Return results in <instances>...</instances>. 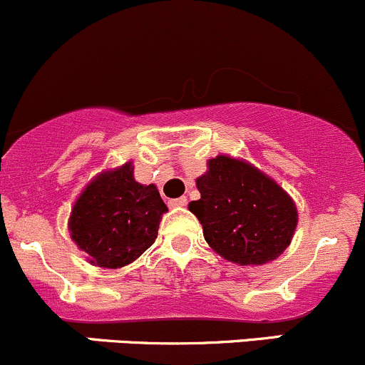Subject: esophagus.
I'll return each instance as SVG.
<instances>
[{
  "label": "esophagus",
  "instance_id": "obj_1",
  "mask_svg": "<svg viewBox=\"0 0 365 365\" xmlns=\"http://www.w3.org/2000/svg\"><path fill=\"white\" fill-rule=\"evenodd\" d=\"M187 204V200H186V197H181V198H175V200H170L168 202V205H170V207H184V205Z\"/></svg>",
  "mask_w": 365,
  "mask_h": 365
}]
</instances>
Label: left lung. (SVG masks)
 <instances>
[{
  "label": "left lung",
  "instance_id": "1",
  "mask_svg": "<svg viewBox=\"0 0 365 365\" xmlns=\"http://www.w3.org/2000/svg\"><path fill=\"white\" fill-rule=\"evenodd\" d=\"M197 187L200 198L187 209L221 258L264 265L290 246L299 223L294 198L250 161L228 155L210 158Z\"/></svg>",
  "mask_w": 365,
  "mask_h": 365
}]
</instances>
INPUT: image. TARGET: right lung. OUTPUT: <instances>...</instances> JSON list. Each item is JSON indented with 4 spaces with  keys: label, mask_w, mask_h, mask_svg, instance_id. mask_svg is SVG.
<instances>
[{
    "label": "right lung",
    "mask_w": 365,
    "mask_h": 365,
    "mask_svg": "<svg viewBox=\"0 0 365 365\" xmlns=\"http://www.w3.org/2000/svg\"><path fill=\"white\" fill-rule=\"evenodd\" d=\"M167 210L155 184L135 181L133 161H126L86 184L71 207L68 232L89 264L121 269L155 244Z\"/></svg>",
    "instance_id": "right-lung-1"
}]
</instances>
